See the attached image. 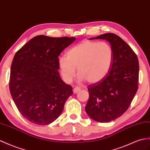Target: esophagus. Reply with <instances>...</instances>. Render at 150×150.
Wrapping results in <instances>:
<instances>
[{"label": "esophagus", "mask_w": 150, "mask_h": 150, "mask_svg": "<svg viewBox=\"0 0 150 150\" xmlns=\"http://www.w3.org/2000/svg\"><path fill=\"white\" fill-rule=\"evenodd\" d=\"M80 91V88L79 87H75L74 89H73V91H74V94H76Z\"/></svg>", "instance_id": "esophagus-1"}]
</instances>
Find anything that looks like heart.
<instances>
[{"mask_svg": "<svg viewBox=\"0 0 150 150\" xmlns=\"http://www.w3.org/2000/svg\"><path fill=\"white\" fill-rule=\"evenodd\" d=\"M67 57H59L58 65L64 82L70 83L76 75L78 81L96 83L104 79L112 68L113 51L106 42L83 40L68 50Z\"/></svg>", "mask_w": 150, "mask_h": 150, "instance_id": "1", "label": "heart"}]
</instances>
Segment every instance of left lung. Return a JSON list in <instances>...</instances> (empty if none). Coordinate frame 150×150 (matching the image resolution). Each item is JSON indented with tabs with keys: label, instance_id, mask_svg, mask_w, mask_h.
I'll list each match as a JSON object with an SVG mask.
<instances>
[{
	"label": "left lung",
	"instance_id": "left-lung-1",
	"mask_svg": "<svg viewBox=\"0 0 150 150\" xmlns=\"http://www.w3.org/2000/svg\"><path fill=\"white\" fill-rule=\"evenodd\" d=\"M110 42L113 51V60L106 77L89 85V100L86 112L98 122H109L124 114L131 103L138 89L139 61L131 47L112 33L89 38Z\"/></svg>",
	"mask_w": 150,
	"mask_h": 150
}]
</instances>
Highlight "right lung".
Returning a JSON list of instances; mask_svg holds the SVG:
<instances>
[{"instance_id": "add662e5", "label": "right lung", "mask_w": 150, "mask_h": 150, "mask_svg": "<svg viewBox=\"0 0 150 150\" xmlns=\"http://www.w3.org/2000/svg\"><path fill=\"white\" fill-rule=\"evenodd\" d=\"M75 39L37 35L14 55L10 93L22 116L33 124L44 125L56 120L73 94L71 86L59 75L58 56Z\"/></svg>"}]
</instances>
